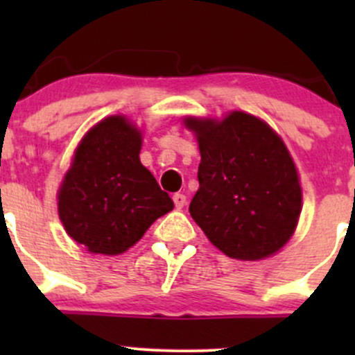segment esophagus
I'll list each match as a JSON object with an SVG mask.
<instances>
[{
    "label": "esophagus",
    "mask_w": 355,
    "mask_h": 355,
    "mask_svg": "<svg viewBox=\"0 0 355 355\" xmlns=\"http://www.w3.org/2000/svg\"><path fill=\"white\" fill-rule=\"evenodd\" d=\"M173 202H175V207H177V209H182V207L187 204V198H185L184 194H175L173 196Z\"/></svg>",
    "instance_id": "1"
}]
</instances>
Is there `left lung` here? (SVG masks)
Returning <instances> with one entry per match:
<instances>
[{
	"label": "left lung",
	"mask_w": 355,
	"mask_h": 355,
	"mask_svg": "<svg viewBox=\"0 0 355 355\" xmlns=\"http://www.w3.org/2000/svg\"><path fill=\"white\" fill-rule=\"evenodd\" d=\"M199 142V191L189 211L211 244L228 257L256 261L287 244L302 191L282 139L252 114L223 121L187 118Z\"/></svg>",
	"instance_id": "obj_1"
}]
</instances>
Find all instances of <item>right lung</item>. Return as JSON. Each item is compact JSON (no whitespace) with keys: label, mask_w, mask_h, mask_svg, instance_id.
I'll use <instances>...</instances> for the list:
<instances>
[{"label":"right lung","mask_w":355,"mask_h":355,"mask_svg":"<svg viewBox=\"0 0 355 355\" xmlns=\"http://www.w3.org/2000/svg\"><path fill=\"white\" fill-rule=\"evenodd\" d=\"M141 132L123 116L99 121L78 144L58 192L67 234L94 254H121L173 209L139 159Z\"/></svg>","instance_id":"obj_1"}]
</instances>
